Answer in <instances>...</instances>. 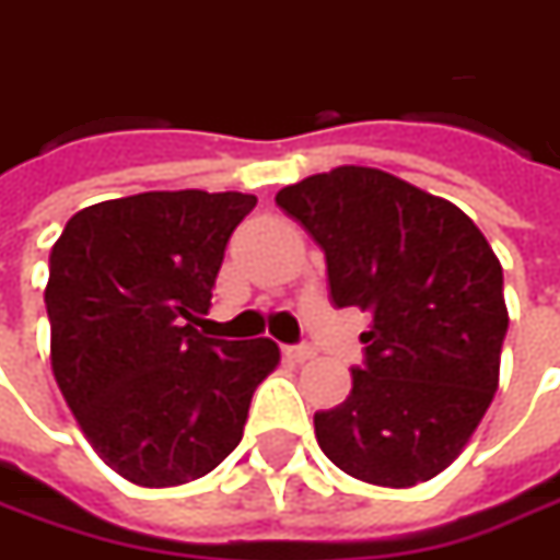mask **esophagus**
<instances>
[{"label": "esophagus", "mask_w": 560, "mask_h": 560, "mask_svg": "<svg viewBox=\"0 0 560 560\" xmlns=\"http://www.w3.org/2000/svg\"><path fill=\"white\" fill-rule=\"evenodd\" d=\"M284 359H288V362H310V359H313V350H310V347H284Z\"/></svg>", "instance_id": "34e87169"}]
</instances>
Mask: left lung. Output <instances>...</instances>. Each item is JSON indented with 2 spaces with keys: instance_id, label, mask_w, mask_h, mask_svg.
Segmentation results:
<instances>
[{
  "instance_id": "1",
  "label": "left lung",
  "mask_w": 560,
  "mask_h": 560,
  "mask_svg": "<svg viewBox=\"0 0 560 560\" xmlns=\"http://www.w3.org/2000/svg\"><path fill=\"white\" fill-rule=\"evenodd\" d=\"M325 250L338 306L372 313L353 394L316 412L340 471L415 487L446 471L499 387L502 262L453 201L375 166H335L276 195Z\"/></svg>"
}]
</instances>
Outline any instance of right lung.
<instances>
[{"mask_svg":"<svg viewBox=\"0 0 560 560\" xmlns=\"http://www.w3.org/2000/svg\"><path fill=\"white\" fill-rule=\"evenodd\" d=\"M242 191H142L73 213L49 254L51 372L107 468L136 487L198 480L244 434L279 343L203 338Z\"/></svg>","mask_w":560,"mask_h":560,"instance_id":"add662e5","label":"right lung"}]
</instances>
